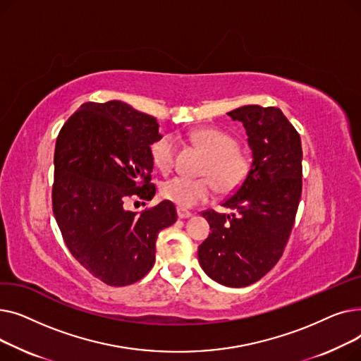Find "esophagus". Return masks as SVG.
I'll list each match as a JSON object with an SVG mask.
<instances>
[{
	"mask_svg": "<svg viewBox=\"0 0 361 361\" xmlns=\"http://www.w3.org/2000/svg\"><path fill=\"white\" fill-rule=\"evenodd\" d=\"M177 215H178L180 219H185V218H190L193 214L190 211H185V209H181V207H178Z\"/></svg>",
	"mask_w": 361,
	"mask_h": 361,
	"instance_id": "34e87169",
	"label": "esophagus"
}]
</instances>
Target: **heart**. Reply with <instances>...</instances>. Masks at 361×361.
Listing matches in <instances>:
<instances>
[{
    "label": "heart",
    "instance_id": "b5f03b06",
    "mask_svg": "<svg viewBox=\"0 0 361 361\" xmlns=\"http://www.w3.org/2000/svg\"><path fill=\"white\" fill-rule=\"evenodd\" d=\"M188 137L207 155L200 171L204 178H169L161 187L162 197L183 209L209 200L215 187L222 195L238 190L250 173L252 159L247 152L237 147V140L226 131L214 127L193 130ZM176 152V139L171 135L161 136L150 146L152 161L162 173L173 169Z\"/></svg>",
    "mask_w": 361,
    "mask_h": 361
}]
</instances>
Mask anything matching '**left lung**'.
Masks as SVG:
<instances>
[{
    "mask_svg": "<svg viewBox=\"0 0 361 361\" xmlns=\"http://www.w3.org/2000/svg\"><path fill=\"white\" fill-rule=\"evenodd\" d=\"M228 116L243 123L253 161L243 185L222 202L233 214L202 212L212 233L197 255L207 276L240 288L267 275L286 249L301 197L302 150L279 108L245 105Z\"/></svg>",
    "mask_w": 361,
    "mask_h": 361,
    "instance_id": "1",
    "label": "left lung"
}]
</instances>
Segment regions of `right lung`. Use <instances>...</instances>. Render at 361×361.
Returning a JSON list of instances; mask_svg holds the SVG:
<instances>
[{"label": "right lung", "mask_w": 361, "mask_h": 361, "mask_svg": "<svg viewBox=\"0 0 361 361\" xmlns=\"http://www.w3.org/2000/svg\"><path fill=\"white\" fill-rule=\"evenodd\" d=\"M157 118L120 101L86 102L66 121L54 154L52 209L73 257L111 287L142 279L155 263L158 234L177 221L164 200L143 212L131 197L150 200V145Z\"/></svg>", "instance_id": "add662e5"}]
</instances>
